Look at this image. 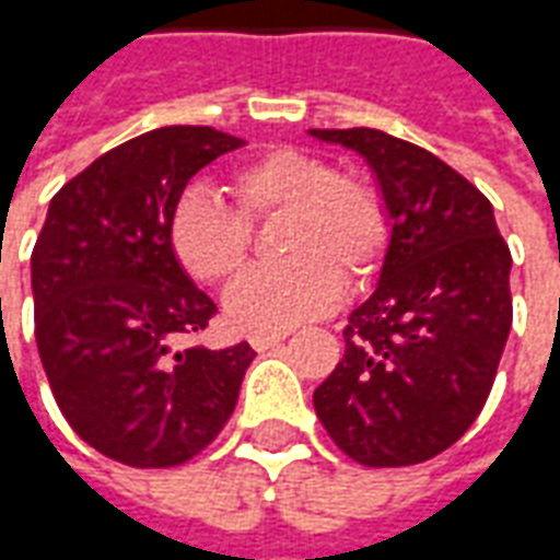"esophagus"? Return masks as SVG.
<instances>
[{"mask_svg":"<svg viewBox=\"0 0 560 560\" xmlns=\"http://www.w3.org/2000/svg\"><path fill=\"white\" fill-rule=\"evenodd\" d=\"M284 339H288V332H252V336H248L255 351H269V348H276V345H281Z\"/></svg>","mask_w":560,"mask_h":560,"instance_id":"1","label":"esophagus"}]
</instances>
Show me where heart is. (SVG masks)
Segmentation results:
<instances>
[{
    "mask_svg": "<svg viewBox=\"0 0 560 560\" xmlns=\"http://www.w3.org/2000/svg\"><path fill=\"white\" fill-rule=\"evenodd\" d=\"M236 207L209 188H188L171 212V248L203 284L240 272L252 248V221L284 215L279 267L243 272L224 293V312L245 332H284L336 305L345 284L372 279L389 248V209L375 185L336 161L276 147L231 176Z\"/></svg>",
    "mask_w": 560,
    "mask_h": 560,
    "instance_id": "heart-1",
    "label": "heart"
}]
</instances>
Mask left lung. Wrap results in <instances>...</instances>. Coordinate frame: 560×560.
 Masks as SVG:
<instances>
[{
  "instance_id": "1",
  "label": "left lung",
  "mask_w": 560,
  "mask_h": 560,
  "mask_svg": "<svg viewBox=\"0 0 560 560\" xmlns=\"http://www.w3.org/2000/svg\"><path fill=\"white\" fill-rule=\"evenodd\" d=\"M312 135L372 164L393 228L375 293L315 389L317 420L365 468L417 465L456 444L489 399L513 324V257L489 197L429 149L377 128Z\"/></svg>"
}]
</instances>
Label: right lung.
<instances>
[{
	"label": "right lung",
	"instance_id": "obj_1",
	"mask_svg": "<svg viewBox=\"0 0 560 560\" xmlns=\"http://www.w3.org/2000/svg\"><path fill=\"white\" fill-rule=\"evenodd\" d=\"M245 140L164 126L119 143L50 200L32 248L35 341L68 425L131 468H176L231 420L255 351L188 345L219 308L173 255L188 179Z\"/></svg>",
	"mask_w": 560,
	"mask_h": 560
}]
</instances>
